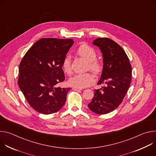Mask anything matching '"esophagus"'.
Wrapping results in <instances>:
<instances>
[{"label": "esophagus", "mask_w": 156, "mask_h": 156, "mask_svg": "<svg viewBox=\"0 0 156 156\" xmlns=\"http://www.w3.org/2000/svg\"><path fill=\"white\" fill-rule=\"evenodd\" d=\"M72 90L74 91H81L82 90L81 88H78V87H73Z\"/></svg>", "instance_id": "1"}]
</instances>
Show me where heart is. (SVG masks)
Returning a JSON list of instances; mask_svg holds the SVG:
<instances>
[{
  "label": "heart",
  "instance_id": "obj_1",
  "mask_svg": "<svg viewBox=\"0 0 156 156\" xmlns=\"http://www.w3.org/2000/svg\"><path fill=\"white\" fill-rule=\"evenodd\" d=\"M77 53L89 62L88 67L91 71L95 73H99L101 72L102 65L96 60L97 53L93 48L86 44H83L78 48ZM62 69L66 73H71V57L69 55H66L64 57L62 62ZM94 80V76L92 73H80L71 77L69 80V83L75 87L84 88L91 85Z\"/></svg>",
  "mask_w": 156,
  "mask_h": 156
}]
</instances>
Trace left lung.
Masks as SVG:
<instances>
[{
    "instance_id": "1",
    "label": "left lung",
    "mask_w": 156,
    "mask_h": 156,
    "mask_svg": "<svg viewBox=\"0 0 156 156\" xmlns=\"http://www.w3.org/2000/svg\"><path fill=\"white\" fill-rule=\"evenodd\" d=\"M93 44L98 47L103 58V69L98 84L104 86L94 90L88 107L93 112L106 114L117 108L122 102L130 85L131 66L124 50L108 38H98Z\"/></svg>"
}]
</instances>
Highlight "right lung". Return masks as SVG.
I'll use <instances>...</instances> for the list:
<instances>
[{"label": "right lung", "mask_w": 156, "mask_h": 156, "mask_svg": "<svg viewBox=\"0 0 156 156\" xmlns=\"http://www.w3.org/2000/svg\"><path fill=\"white\" fill-rule=\"evenodd\" d=\"M73 39L42 38L36 42L19 66L18 86L30 106L51 114L65 104L69 88L58 86L65 80L62 62Z\"/></svg>", "instance_id": "1"}]
</instances>
